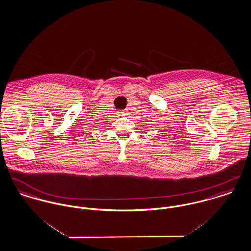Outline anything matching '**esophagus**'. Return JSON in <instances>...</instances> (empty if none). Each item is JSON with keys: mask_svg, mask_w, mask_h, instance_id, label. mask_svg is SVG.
<instances>
[{"mask_svg": "<svg viewBox=\"0 0 251 251\" xmlns=\"http://www.w3.org/2000/svg\"><path fill=\"white\" fill-rule=\"evenodd\" d=\"M117 114H118V116L124 117V116H126V115H127V112H126V111H125V110H120V111H118V112H117Z\"/></svg>", "mask_w": 251, "mask_h": 251, "instance_id": "34e87169", "label": "esophagus"}]
</instances>
